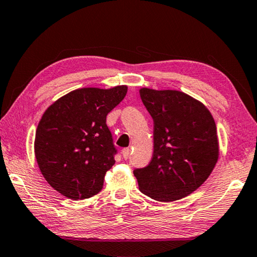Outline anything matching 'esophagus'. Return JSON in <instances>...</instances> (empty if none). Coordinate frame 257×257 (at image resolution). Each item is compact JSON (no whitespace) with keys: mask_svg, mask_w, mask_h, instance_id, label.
<instances>
[{"mask_svg":"<svg viewBox=\"0 0 257 257\" xmlns=\"http://www.w3.org/2000/svg\"><path fill=\"white\" fill-rule=\"evenodd\" d=\"M121 154H122V158L124 160H127L129 158V155H130V149H129V147H125V149H123L122 151H121Z\"/></svg>","mask_w":257,"mask_h":257,"instance_id":"esophagus-1","label":"esophagus"}]
</instances>
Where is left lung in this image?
Returning a JSON list of instances; mask_svg holds the SVG:
<instances>
[{
	"mask_svg": "<svg viewBox=\"0 0 257 257\" xmlns=\"http://www.w3.org/2000/svg\"><path fill=\"white\" fill-rule=\"evenodd\" d=\"M139 94L154 121L153 158L134 170L139 189L159 202L188 196L219 159L214 119L204 104L182 92L142 88Z\"/></svg>",
	"mask_w": 257,
	"mask_h": 257,
	"instance_id": "8db88e82",
	"label": "left lung"
}]
</instances>
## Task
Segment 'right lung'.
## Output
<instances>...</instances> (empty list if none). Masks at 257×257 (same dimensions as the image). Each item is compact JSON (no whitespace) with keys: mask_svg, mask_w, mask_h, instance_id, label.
Returning <instances> with one entry per match:
<instances>
[{"mask_svg":"<svg viewBox=\"0 0 257 257\" xmlns=\"http://www.w3.org/2000/svg\"><path fill=\"white\" fill-rule=\"evenodd\" d=\"M127 89H76L43 114L35 137V156L46 181L63 196L78 201L102 190L104 176L115 163L118 152L106 115L124 98Z\"/></svg>","mask_w":257,"mask_h":257,"instance_id":"1","label":"right lung"}]
</instances>
